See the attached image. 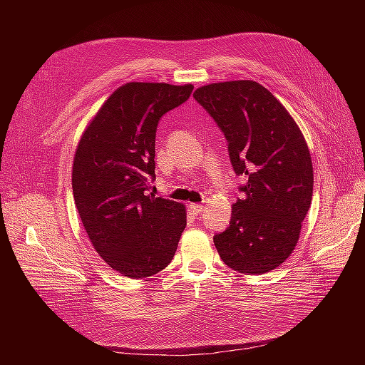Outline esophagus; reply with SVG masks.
<instances>
[{
    "label": "esophagus",
    "mask_w": 365,
    "mask_h": 365,
    "mask_svg": "<svg viewBox=\"0 0 365 365\" xmlns=\"http://www.w3.org/2000/svg\"><path fill=\"white\" fill-rule=\"evenodd\" d=\"M190 210L195 215H201L204 212V205L201 204H190Z\"/></svg>",
    "instance_id": "1"
}]
</instances>
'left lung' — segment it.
<instances>
[{
	"instance_id": "left-lung-1",
	"label": "left lung",
	"mask_w": 365,
	"mask_h": 365,
	"mask_svg": "<svg viewBox=\"0 0 365 365\" xmlns=\"http://www.w3.org/2000/svg\"><path fill=\"white\" fill-rule=\"evenodd\" d=\"M193 97L224 132L236 175L247 178L230 227L213 237L216 250L237 272H269L291 256L311 208L306 140L286 108L254 81L204 85Z\"/></svg>"
}]
</instances>
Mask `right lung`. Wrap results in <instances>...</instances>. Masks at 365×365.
Returning a JSON list of instances; mask_svg holds the SVG:
<instances>
[{"label":"right lung","mask_w":365,"mask_h":365,"mask_svg":"<svg viewBox=\"0 0 365 365\" xmlns=\"http://www.w3.org/2000/svg\"><path fill=\"white\" fill-rule=\"evenodd\" d=\"M192 91V83L121 85L76 148L71 182L83 228L98 256L129 279L168 267L187 225L182 204L148 190L155 178L158 121Z\"/></svg>","instance_id":"obj_1"}]
</instances>
